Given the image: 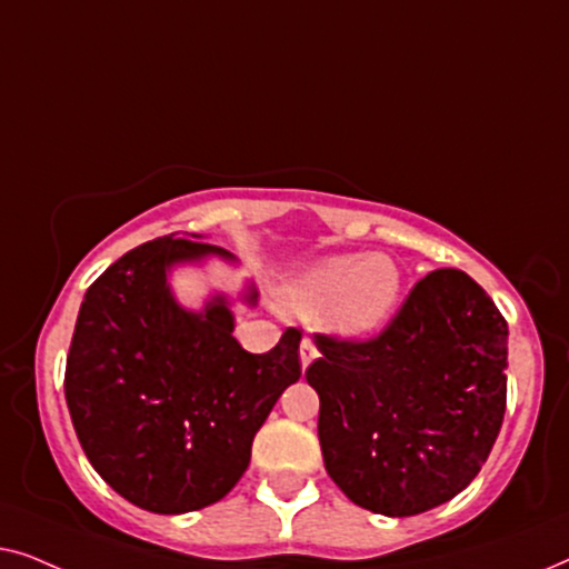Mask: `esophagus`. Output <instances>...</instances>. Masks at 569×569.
<instances>
[{
	"label": "esophagus",
	"mask_w": 569,
	"mask_h": 569,
	"mask_svg": "<svg viewBox=\"0 0 569 569\" xmlns=\"http://www.w3.org/2000/svg\"><path fill=\"white\" fill-rule=\"evenodd\" d=\"M318 357V347L313 345V339H302L300 341V362H302V368H308L310 362H313Z\"/></svg>",
	"instance_id": "obj_1"
}]
</instances>
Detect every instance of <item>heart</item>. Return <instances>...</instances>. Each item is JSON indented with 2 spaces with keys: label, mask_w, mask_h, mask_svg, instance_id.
<instances>
[{
  "label": "heart",
  "mask_w": 569,
  "mask_h": 569,
  "mask_svg": "<svg viewBox=\"0 0 569 569\" xmlns=\"http://www.w3.org/2000/svg\"><path fill=\"white\" fill-rule=\"evenodd\" d=\"M401 292V271L383 253L331 256L295 279L282 302L300 316L326 310V323L339 333L378 329L391 316Z\"/></svg>",
  "instance_id": "heart-1"
}]
</instances>
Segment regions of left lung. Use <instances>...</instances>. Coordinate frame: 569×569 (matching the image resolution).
I'll return each mask as SVG.
<instances>
[{"mask_svg":"<svg viewBox=\"0 0 569 569\" xmlns=\"http://www.w3.org/2000/svg\"><path fill=\"white\" fill-rule=\"evenodd\" d=\"M316 347L318 440L349 500L407 518L471 485L508 403V321L466 271L419 279L376 337L316 333Z\"/></svg>","mask_w":569,"mask_h":569,"instance_id":"obj_1","label":"left lung"}]
</instances>
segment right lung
<instances>
[{
  "instance_id": "add662e5",
  "label": "right lung",
  "mask_w": 569,
  "mask_h": 569,
  "mask_svg": "<svg viewBox=\"0 0 569 569\" xmlns=\"http://www.w3.org/2000/svg\"><path fill=\"white\" fill-rule=\"evenodd\" d=\"M207 253L230 256L170 236L123 253L84 292L67 355L64 396L84 456L123 500L160 516L222 500L300 378V329L251 355L222 298L201 316L176 306L166 269Z\"/></svg>"
}]
</instances>
